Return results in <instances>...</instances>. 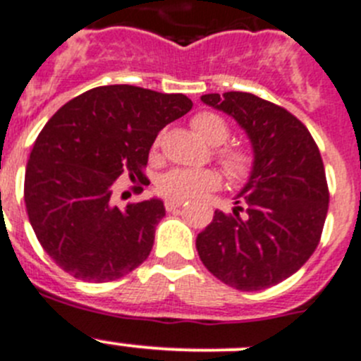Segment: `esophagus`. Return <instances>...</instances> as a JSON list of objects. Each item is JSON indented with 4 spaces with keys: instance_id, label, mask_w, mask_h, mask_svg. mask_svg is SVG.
<instances>
[{
    "instance_id": "esophagus-1",
    "label": "esophagus",
    "mask_w": 361,
    "mask_h": 361,
    "mask_svg": "<svg viewBox=\"0 0 361 361\" xmlns=\"http://www.w3.org/2000/svg\"><path fill=\"white\" fill-rule=\"evenodd\" d=\"M180 206H183V202H177V200H166V202H164V207H166L168 213L178 211V209H180Z\"/></svg>"
}]
</instances>
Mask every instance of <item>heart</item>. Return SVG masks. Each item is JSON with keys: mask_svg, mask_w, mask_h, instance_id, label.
<instances>
[{"mask_svg": "<svg viewBox=\"0 0 361 361\" xmlns=\"http://www.w3.org/2000/svg\"><path fill=\"white\" fill-rule=\"evenodd\" d=\"M191 125L213 147L224 145L231 135L227 121L216 112H198L191 120ZM157 145L159 141H155V147ZM214 157L233 183H245L256 168V159H254L252 152L243 147H220L214 152ZM220 184V175L211 168H202V170L173 168L157 178L155 190L168 200L188 202V200L200 198L207 191L218 190Z\"/></svg>", "mask_w": 361, "mask_h": 361, "instance_id": "obj_1", "label": "heart"}]
</instances>
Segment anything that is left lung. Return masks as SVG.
Returning <instances> with one entry per match:
<instances>
[{
	"label": "left lung",
	"instance_id": "obj_1",
	"mask_svg": "<svg viewBox=\"0 0 361 361\" xmlns=\"http://www.w3.org/2000/svg\"><path fill=\"white\" fill-rule=\"evenodd\" d=\"M202 102L245 128L256 168L233 214L214 211L197 236L198 256L240 292L270 288L295 274L322 236L329 190L319 147L292 112L256 94L214 92Z\"/></svg>",
	"mask_w": 361,
	"mask_h": 361
}]
</instances>
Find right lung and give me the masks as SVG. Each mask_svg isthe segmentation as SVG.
Listing matches in <instances>:
<instances>
[{
	"instance_id": "add662e5",
	"label": "right lung",
	"mask_w": 361,
	"mask_h": 361,
	"mask_svg": "<svg viewBox=\"0 0 361 361\" xmlns=\"http://www.w3.org/2000/svg\"><path fill=\"white\" fill-rule=\"evenodd\" d=\"M191 107L184 94L102 85L49 118L30 152L25 204L39 243L64 272L107 283L147 259L164 216L163 202L152 198L118 207L112 188L121 175L147 178L157 134Z\"/></svg>"
}]
</instances>
